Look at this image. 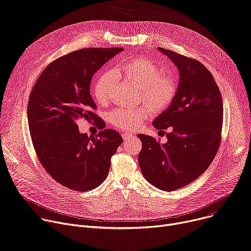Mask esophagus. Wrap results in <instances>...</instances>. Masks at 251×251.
I'll list each match as a JSON object with an SVG mask.
<instances>
[{
    "instance_id": "esophagus-1",
    "label": "esophagus",
    "mask_w": 251,
    "mask_h": 251,
    "mask_svg": "<svg viewBox=\"0 0 251 251\" xmlns=\"http://www.w3.org/2000/svg\"><path fill=\"white\" fill-rule=\"evenodd\" d=\"M122 137H123L124 140H128V139H130V138H133L134 135L131 134V133H123V134H122Z\"/></svg>"
}]
</instances>
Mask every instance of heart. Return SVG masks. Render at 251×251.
I'll use <instances>...</instances> for the list:
<instances>
[{
	"label": "heart",
	"instance_id": "1",
	"mask_svg": "<svg viewBox=\"0 0 251 251\" xmlns=\"http://www.w3.org/2000/svg\"><path fill=\"white\" fill-rule=\"evenodd\" d=\"M162 75L163 68L160 65L148 58L137 57L122 63L113 73L102 74L94 83L93 95L98 104H109L117 76L139 87L141 97L157 110H163L173 102L177 85L174 77ZM151 105L146 103L136 107H119L109 114V121L121 130H136L153 114Z\"/></svg>",
	"mask_w": 251,
	"mask_h": 251
}]
</instances>
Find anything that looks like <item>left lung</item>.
Segmentation results:
<instances>
[{"label":"left lung","mask_w":251,"mask_h":251,"mask_svg":"<svg viewBox=\"0 0 251 251\" xmlns=\"http://www.w3.org/2000/svg\"><path fill=\"white\" fill-rule=\"evenodd\" d=\"M180 74L173 102L154 121L158 130L172 127L167 143L139 134L138 161L146 180L173 192L194 182L208 168L221 144L224 105L221 91L208 69L200 61L162 48Z\"/></svg>","instance_id":"8db88e82"}]
</instances>
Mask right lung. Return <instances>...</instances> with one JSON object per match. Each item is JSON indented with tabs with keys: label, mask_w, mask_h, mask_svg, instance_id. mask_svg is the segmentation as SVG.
Returning a JSON list of instances; mask_svg holds the SVG:
<instances>
[{
	"label": "right lung",
	"mask_w": 251,
	"mask_h": 251,
	"mask_svg": "<svg viewBox=\"0 0 251 251\" xmlns=\"http://www.w3.org/2000/svg\"><path fill=\"white\" fill-rule=\"evenodd\" d=\"M122 50L92 48L63 55L46 67L30 92L27 122L33 148L46 171L68 189L87 192L102 184L123 141L112 129L88 137L76 124L79 118L101 121L94 113L90 82Z\"/></svg>",
	"instance_id": "obj_1"
}]
</instances>
